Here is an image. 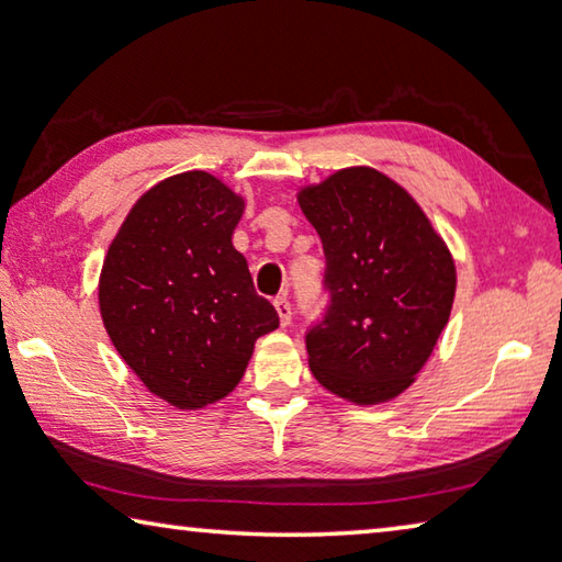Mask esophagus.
<instances>
[{"label": "esophagus", "instance_id": "1", "mask_svg": "<svg viewBox=\"0 0 562 562\" xmlns=\"http://www.w3.org/2000/svg\"><path fill=\"white\" fill-rule=\"evenodd\" d=\"M274 310H278V315H280V325L288 327L290 319H292L290 300H288V297H278V300H274Z\"/></svg>", "mask_w": 562, "mask_h": 562}]
</instances>
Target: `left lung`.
Returning <instances> with one entry per match:
<instances>
[{"label":"left lung","mask_w":562,"mask_h":562,"mask_svg":"<svg viewBox=\"0 0 562 562\" xmlns=\"http://www.w3.org/2000/svg\"><path fill=\"white\" fill-rule=\"evenodd\" d=\"M325 250L327 310L304 335L317 382L357 404L414 382L451 315L456 268L414 198L374 168L304 188Z\"/></svg>","instance_id":"1"}]
</instances>
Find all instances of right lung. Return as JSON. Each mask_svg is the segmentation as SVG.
Listing matches in <instances>:
<instances>
[{"instance_id": "right-lung-1", "label": "right lung", "mask_w": 562, "mask_h": 562, "mask_svg": "<svg viewBox=\"0 0 562 562\" xmlns=\"http://www.w3.org/2000/svg\"><path fill=\"white\" fill-rule=\"evenodd\" d=\"M240 215L243 198L203 170L166 178L131 207L103 262L99 304L113 347L178 408L231 394L255 339L280 325L233 247Z\"/></svg>"}]
</instances>
